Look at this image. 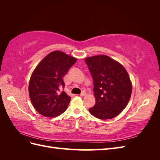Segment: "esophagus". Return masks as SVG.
<instances>
[{"instance_id": "esophagus-1", "label": "esophagus", "mask_w": 160, "mask_h": 160, "mask_svg": "<svg viewBox=\"0 0 160 160\" xmlns=\"http://www.w3.org/2000/svg\"><path fill=\"white\" fill-rule=\"evenodd\" d=\"M87 95V93H85V92H82V93L80 94V96H81V97H83V96H86Z\"/></svg>"}]
</instances>
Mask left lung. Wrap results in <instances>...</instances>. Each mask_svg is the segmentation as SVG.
I'll return each instance as SVG.
<instances>
[{
  "mask_svg": "<svg viewBox=\"0 0 160 160\" xmlns=\"http://www.w3.org/2000/svg\"><path fill=\"white\" fill-rule=\"evenodd\" d=\"M93 79L96 103L89 109L94 117L112 119L128 104L132 83L125 67L111 57L95 55L85 59Z\"/></svg>",
  "mask_w": 160,
  "mask_h": 160,
  "instance_id": "obj_1",
  "label": "left lung"
}]
</instances>
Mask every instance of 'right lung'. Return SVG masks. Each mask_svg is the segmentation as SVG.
Masks as SVG:
<instances>
[{
  "instance_id": "1",
  "label": "right lung",
  "mask_w": 160,
  "mask_h": 160,
  "mask_svg": "<svg viewBox=\"0 0 160 160\" xmlns=\"http://www.w3.org/2000/svg\"><path fill=\"white\" fill-rule=\"evenodd\" d=\"M77 58L55 51L37 65L28 84L30 99L35 109L45 117H57L67 109L71 97L64 91L63 77Z\"/></svg>"
}]
</instances>
